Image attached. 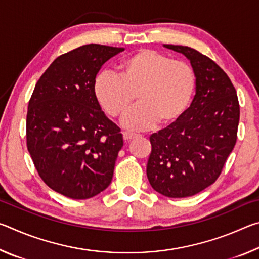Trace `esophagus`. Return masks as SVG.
<instances>
[{"label": "esophagus", "mask_w": 259, "mask_h": 259, "mask_svg": "<svg viewBox=\"0 0 259 259\" xmlns=\"http://www.w3.org/2000/svg\"><path fill=\"white\" fill-rule=\"evenodd\" d=\"M137 137V135L136 134H131V133H123V139L125 140V142H129V140L134 139Z\"/></svg>", "instance_id": "esophagus-1"}]
</instances>
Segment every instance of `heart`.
I'll return each mask as SVG.
<instances>
[{"instance_id": "1", "label": "heart", "mask_w": 259, "mask_h": 259, "mask_svg": "<svg viewBox=\"0 0 259 259\" xmlns=\"http://www.w3.org/2000/svg\"><path fill=\"white\" fill-rule=\"evenodd\" d=\"M195 89L194 68L187 61L152 49L124 58L117 75L102 72L94 81L96 98L113 119L128 113L136 96L138 105L124 120L126 128L134 130L175 123L190 106Z\"/></svg>"}]
</instances>
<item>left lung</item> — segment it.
<instances>
[{
    "mask_svg": "<svg viewBox=\"0 0 259 259\" xmlns=\"http://www.w3.org/2000/svg\"><path fill=\"white\" fill-rule=\"evenodd\" d=\"M190 59L196 75L191 106L175 123L150 137L151 186L168 198H186L217 181L238 138L240 105L230 77L190 47L164 45Z\"/></svg>",
    "mask_w": 259,
    "mask_h": 259,
    "instance_id": "left-lung-1",
    "label": "left lung"
}]
</instances>
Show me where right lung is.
<instances>
[{"label":"right lung","instance_id":"1","mask_svg":"<svg viewBox=\"0 0 259 259\" xmlns=\"http://www.w3.org/2000/svg\"><path fill=\"white\" fill-rule=\"evenodd\" d=\"M123 50L93 43L57 57L29 99L27 150L42 181L67 198H93L112 182L123 138L100 108L94 81Z\"/></svg>","mask_w":259,"mask_h":259}]
</instances>
